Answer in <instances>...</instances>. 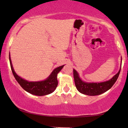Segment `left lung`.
Wrapping results in <instances>:
<instances>
[{"mask_svg": "<svg viewBox=\"0 0 128 128\" xmlns=\"http://www.w3.org/2000/svg\"><path fill=\"white\" fill-rule=\"evenodd\" d=\"M120 68L118 72L111 79L100 83H88L84 82L80 78L78 72L75 69H73V76L76 88L80 92L87 96H94L104 93L110 90L116 82L120 74Z\"/></svg>", "mask_w": 128, "mask_h": 128, "instance_id": "left-lung-1", "label": "left lung"}]
</instances>
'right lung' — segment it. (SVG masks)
<instances>
[{"mask_svg": "<svg viewBox=\"0 0 128 128\" xmlns=\"http://www.w3.org/2000/svg\"><path fill=\"white\" fill-rule=\"evenodd\" d=\"M9 60L12 71L16 80L21 86V87L29 93L35 96H43L48 95L53 92L56 88L58 84L57 75L64 65L55 68L45 80L39 82H29L18 76L15 72L9 55Z\"/></svg>", "mask_w": 128, "mask_h": 128, "instance_id": "right-lung-1", "label": "right lung"}]
</instances>
